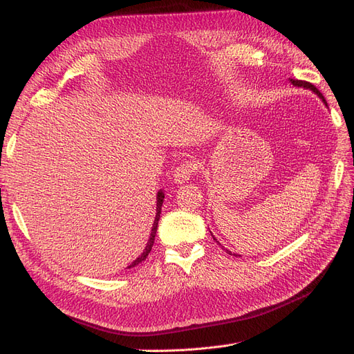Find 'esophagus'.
Returning <instances> with one entry per match:
<instances>
[{
    "label": "esophagus",
    "mask_w": 354,
    "mask_h": 354,
    "mask_svg": "<svg viewBox=\"0 0 354 354\" xmlns=\"http://www.w3.org/2000/svg\"><path fill=\"white\" fill-rule=\"evenodd\" d=\"M196 169H198V164L195 162V160H185V162L180 164L174 171V174H173L174 183H177V185L186 183V181L192 177V174H194Z\"/></svg>",
    "instance_id": "obj_1"
}]
</instances>
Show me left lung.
<instances>
[{
	"instance_id": "left-lung-1",
	"label": "left lung",
	"mask_w": 354,
	"mask_h": 354,
	"mask_svg": "<svg viewBox=\"0 0 354 354\" xmlns=\"http://www.w3.org/2000/svg\"><path fill=\"white\" fill-rule=\"evenodd\" d=\"M291 82H292V85H295V87H304V88H308V90H312V91H313V93H316V94L319 95V97H320V99H322V102H324V103H325V104L328 106V103H326L325 97H324V95H322V93H320V91H319V90H317V88L315 87V85H313V84H310V82H307V81H301V80H291ZM212 238H214V236H212ZM214 239H216V238H214ZM216 241H217V239H216ZM221 248H223V246H221ZM223 250H224V248H223ZM226 252L232 255V252H230L229 250H226ZM233 255H234V257H238L236 254H233Z\"/></svg>"
}]
</instances>
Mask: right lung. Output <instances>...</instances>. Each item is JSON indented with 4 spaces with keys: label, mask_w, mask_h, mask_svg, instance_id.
Segmentation results:
<instances>
[{
    "label": "right lung",
    "mask_w": 354,
    "mask_h": 354,
    "mask_svg": "<svg viewBox=\"0 0 354 354\" xmlns=\"http://www.w3.org/2000/svg\"><path fill=\"white\" fill-rule=\"evenodd\" d=\"M162 202H164V192L159 190L158 195H156V216H155V221H153V226H152V232H151V238H149L147 241V245L145 251L137 257V259L128 266V269H131V267L140 264L142 261L146 260V257L149 255V252L152 251V246H153V242H155V234H156V229H158V221H159V217H160V208H162Z\"/></svg>",
    "instance_id": "add662e5"
}]
</instances>
